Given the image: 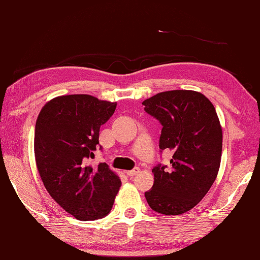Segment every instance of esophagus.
<instances>
[{
	"label": "esophagus",
	"mask_w": 260,
	"mask_h": 260,
	"mask_svg": "<svg viewBox=\"0 0 260 260\" xmlns=\"http://www.w3.org/2000/svg\"><path fill=\"white\" fill-rule=\"evenodd\" d=\"M140 172V170H139V168H135L134 170H130V171H126V175H129V176H134V175H137Z\"/></svg>",
	"instance_id": "obj_1"
}]
</instances>
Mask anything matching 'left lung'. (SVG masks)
<instances>
[{
    "label": "left lung",
    "mask_w": 260,
    "mask_h": 260,
    "mask_svg": "<svg viewBox=\"0 0 260 260\" xmlns=\"http://www.w3.org/2000/svg\"><path fill=\"white\" fill-rule=\"evenodd\" d=\"M145 111L163 128L160 150L173 151L171 168L153 169V188L145 197L159 214L180 215L193 208L216 179L223 134L215 107L194 90H170L143 102Z\"/></svg>",
    "instance_id": "8db88e82"
}]
</instances>
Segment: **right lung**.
<instances>
[{
    "instance_id": "add662e5",
    "label": "right lung",
    "mask_w": 260,
    "mask_h": 260,
    "mask_svg": "<svg viewBox=\"0 0 260 260\" xmlns=\"http://www.w3.org/2000/svg\"><path fill=\"white\" fill-rule=\"evenodd\" d=\"M115 107L90 95H66L47 102L37 117L34 148L39 175L51 197L80 221L106 216L121 187L106 163L88 165L101 125Z\"/></svg>"
}]
</instances>
